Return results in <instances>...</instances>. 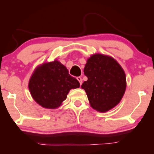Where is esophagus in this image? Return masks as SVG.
I'll return each mask as SVG.
<instances>
[{"mask_svg": "<svg viewBox=\"0 0 154 154\" xmlns=\"http://www.w3.org/2000/svg\"><path fill=\"white\" fill-rule=\"evenodd\" d=\"M76 79L78 80V81H79L80 85H81V84H82V79H81V77H80V76L77 77Z\"/></svg>", "mask_w": 154, "mask_h": 154, "instance_id": "1", "label": "esophagus"}]
</instances>
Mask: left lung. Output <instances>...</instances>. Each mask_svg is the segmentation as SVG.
Returning <instances> with one entry per match:
<instances>
[{"mask_svg":"<svg viewBox=\"0 0 154 154\" xmlns=\"http://www.w3.org/2000/svg\"><path fill=\"white\" fill-rule=\"evenodd\" d=\"M88 81L81 88L85 90L90 105L100 112H106L119 104L126 88L123 69L111 57L97 54L90 57L84 69Z\"/></svg>","mask_w":154,"mask_h":154,"instance_id":"left-lung-1","label":"left lung"}]
</instances>
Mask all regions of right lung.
Here are the masks:
<instances>
[{"instance_id": "add662e5", "label": "right lung", "mask_w": 154, "mask_h": 154, "mask_svg": "<svg viewBox=\"0 0 154 154\" xmlns=\"http://www.w3.org/2000/svg\"><path fill=\"white\" fill-rule=\"evenodd\" d=\"M79 86V82L57 60L38 67L29 83L33 100L47 109L57 108L66 99L69 90Z\"/></svg>"}]
</instances>
